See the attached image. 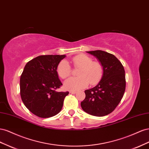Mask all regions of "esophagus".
Instances as JSON below:
<instances>
[{
    "label": "esophagus",
    "mask_w": 149,
    "mask_h": 149,
    "mask_svg": "<svg viewBox=\"0 0 149 149\" xmlns=\"http://www.w3.org/2000/svg\"><path fill=\"white\" fill-rule=\"evenodd\" d=\"M69 93H71V94H75V93H77V92H76V91H70L69 92Z\"/></svg>",
    "instance_id": "34e87169"
}]
</instances>
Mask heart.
Masks as SVG:
<instances>
[{
  "instance_id": "obj_1",
  "label": "heart",
  "mask_w": 149,
  "mask_h": 149,
  "mask_svg": "<svg viewBox=\"0 0 149 149\" xmlns=\"http://www.w3.org/2000/svg\"><path fill=\"white\" fill-rule=\"evenodd\" d=\"M75 67L80 68L78 71V77H70L63 83L67 90L78 91L86 87L88 83L94 85L98 83L104 73V68L102 63L98 61H93L91 57L86 54H80L72 58ZM57 72L62 79L67 78L71 74V68L69 62L63 60L57 68Z\"/></svg>"
}]
</instances>
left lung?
Masks as SVG:
<instances>
[{"label":"left lung","mask_w":149,"mask_h":149,"mask_svg":"<svg viewBox=\"0 0 149 149\" xmlns=\"http://www.w3.org/2000/svg\"><path fill=\"white\" fill-rule=\"evenodd\" d=\"M104 68L97 86L85 91L86 98L80 103L84 111L93 116L102 117L111 113L120 103L125 90V70L113 54L103 50L88 51Z\"/></svg>","instance_id":"1"}]
</instances>
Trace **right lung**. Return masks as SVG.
I'll return each instance as SVG.
<instances>
[{
  "label": "right lung",
  "instance_id": "right-lung-1",
  "mask_svg": "<svg viewBox=\"0 0 149 149\" xmlns=\"http://www.w3.org/2000/svg\"><path fill=\"white\" fill-rule=\"evenodd\" d=\"M65 55L38 56L25 65L20 76V96L30 111L41 118H49L61 112L69 92H57L62 84L57 68Z\"/></svg>",
  "mask_w": 149,
  "mask_h": 149
}]
</instances>
